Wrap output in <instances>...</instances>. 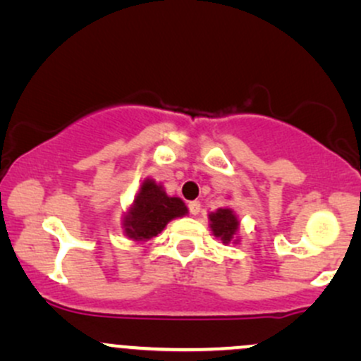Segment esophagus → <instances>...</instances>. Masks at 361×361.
<instances>
[{
	"mask_svg": "<svg viewBox=\"0 0 361 361\" xmlns=\"http://www.w3.org/2000/svg\"><path fill=\"white\" fill-rule=\"evenodd\" d=\"M200 202L198 200H193V202H190L188 204V210H190V214L192 215H198L200 214Z\"/></svg>",
	"mask_w": 361,
	"mask_h": 361,
	"instance_id": "esophagus-1",
	"label": "esophagus"
}]
</instances>
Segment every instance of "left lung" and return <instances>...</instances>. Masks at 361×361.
<instances>
[{"instance_id": "8db88e82", "label": "left lung", "mask_w": 361, "mask_h": 361, "mask_svg": "<svg viewBox=\"0 0 361 361\" xmlns=\"http://www.w3.org/2000/svg\"><path fill=\"white\" fill-rule=\"evenodd\" d=\"M210 227L222 243H231L239 227V221L231 209H219L217 212L210 214Z\"/></svg>"}]
</instances>
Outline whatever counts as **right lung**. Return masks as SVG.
<instances>
[{
    "instance_id": "right-lung-1",
    "label": "right lung",
    "mask_w": 361,
    "mask_h": 361,
    "mask_svg": "<svg viewBox=\"0 0 361 361\" xmlns=\"http://www.w3.org/2000/svg\"><path fill=\"white\" fill-rule=\"evenodd\" d=\"M186 214V207L178 197H168L166 192L154 181L146 180L134 198V205L127 214L123 226L126 233L134 241H147L164 229L171 219Z\"/></svg>"
}]
</instances>
